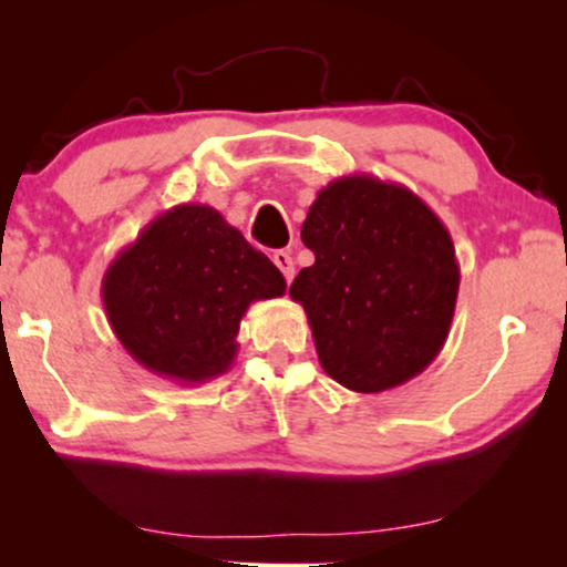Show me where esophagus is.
<instances>
[{
  "label": "esophagus",
  "instance_id": "obj_1",
  "mask_svg": "<svg viewBox=\"0 0 567 567\" xmlns=\"http://www.w3.org/2000/svg\"><path fill=\"white\" fill-rule=\"evenodd\" d=\"M274 262H276V268L284 274L286 284H291V278H293V260H291V255L286 252V250H276L274 252Z\"/></svg>",
  "mask_w": 567,
  "mask_h": 567
}]
</instances>
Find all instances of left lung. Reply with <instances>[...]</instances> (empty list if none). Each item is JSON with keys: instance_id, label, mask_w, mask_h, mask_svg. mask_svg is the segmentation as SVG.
Listing matches in <instances>:
<instances>
[{"instance_id": "8db88e82", "label": "left lung", "mask_w": 567, "mask_h": 567, "mask_svg": "<svg viewBox=\"0 0 567 567\" xmlns=\"http://www.w3.org/2000/svg\"><path fill=\"white\" fill-rule=\"evenodd\" d=\"M315 266L289 297L305 307L324 374L361 394L410 382L449 338L460 262L444 221L400 183L343 175L301 224Z\"/></svg>"}]
</instances>
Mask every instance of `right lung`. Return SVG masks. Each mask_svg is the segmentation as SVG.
Listing matches in <instances>:
<instances>
[{"label": "right lung", "instance_id": "add662e5", "mask_svg": "<svg viewBox=\"0 0 567 567\" xmlns=\"http://www.w3.org/2000/svg\"><path fill=\"white\" fill-rule=\"evenodd\" d=\"M284 293L281 270L206 204L162 212L103 276L115 338L136 363L175 384L229 371L247 309Z\"/></svg>", "mask_w": 567, "mask_h": 567}]
</instances>
